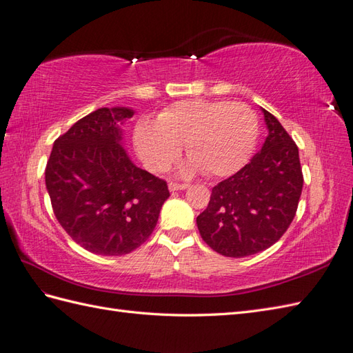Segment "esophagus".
Returning <instances> with one entry per match:
<instances>
[{
  "label": "esophagus",
  "mask_w": 353,
  "mask_h": 353,
  "mask_svg": "<svg viewBox=\"0 0 353 353\" xmlns=\"http://www.w3.org/2000/svg\"><path fill=\"white\" fill-rule=\"evenodd\" d=\"M188 186H190L188 183H176V182H171V183L168 185V190H170L171 192H176V191H183V190H186Z\"/></svg>",
  "instance_id": "esophagus-1"
}]
</instances>
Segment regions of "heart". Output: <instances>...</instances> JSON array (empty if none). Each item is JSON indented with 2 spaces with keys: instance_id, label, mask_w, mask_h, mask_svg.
<instances>
[{
  "instance_id": "b5f03b06",
  "label": "heart",
  "mask_w": 353,
  "mask_h": 353,
  "mask_svg": "<svg viewBox=\"0 0 353 353\" xmlns=\"http://www.w3.org/2000/svg\"><path fill=\"white\" fill-rule=\"evenodd\" d=\"M259 120L248 105L224 101L185 99L159 112L157 121L139 119L134 145L145 168L167 170L185 143V174L203 170L212 177L232 176L250 159Z\"/></svg>"
}]
</instances>
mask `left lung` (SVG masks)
I'll use <instances>...</instances> for the list:
<instances>
[{"instance_id": "obj_1", "label": "left lung", "mask_w": 353, "mask_h": 353, "mask_svg": "<svg viewBox=\"0 0 353 353\" xmlns=\"http://www.w3.org/2000/svg\"><path fill=\"white\" fill-rule=\"evenodd\" d=\"M268 137L259 153L212 190L196 216L203 241L225 257H247L269 248L285 233L304 185L299 152L272 114L261 108Z\"/></svg>"}]
</instances>
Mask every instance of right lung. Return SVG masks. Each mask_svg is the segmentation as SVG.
Listing matches in <instances>:
<instances>
[{"instance_id":"1","label":"right lung","mask_w":353,"mask_h":353,"mask_svg":"<svg viewBox=\"0 0 353 353\" xmlns=\"http://www.w3.org/2000/svg\"><path fill=\"white\" fill-rule=\"evenodd\" d=\"M135 111L99 108L54 143L45 182L55 218L73 241L101 256H123L157 227L170 192L137 167L123 147L121 125Z\"/></svg>"}]
</instances>
